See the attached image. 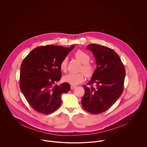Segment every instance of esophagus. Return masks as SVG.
<instances>
[{
	"label": "esophagus",
	"instance_id": "1",
	"mask_svg": "<svg viewBox=\"0 0 147 147\" xmlns=\"http://www.w3.org/2000/svg\"><path fill=\"white\" fill-rule=\"evenodd\" d=\"M76 88V86H75V85H71L70 86V89H71V90H73L74 89H75Z\"/></svg>",
	"mask_w": 147,
	"mask_h": 147
}]
</instances>
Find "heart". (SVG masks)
<instances>
[{
  "label": "heart",
  "instance_id": "obj_1",
  "mask_svg": "<svg viewBox=\"0 0 147 147\" xmlns=\"http://www.w3.org/2000/svg\"><path fill=\"white\" fill-rule=\"evenodd\" d=\"M76 58L78 61L83 63V66L81 70L84 73L85 76L88 78L92 77L95 71V67L94 65L90 63V57L89 55L80 49L78 50L74 54ZM61 69L64 72H66L68 69V58L67 57L64 58L60 63ZM85 76L83 73H69L63 77L64 82L68 83L73 85H76L82 83L84 80Z\"/></svg>",
  "mask_w": 147,
  "mask_h": 147
}]
</instances>
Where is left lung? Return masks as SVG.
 Here are the masks:
<instances>
[{"mask_svg": "<svg viewBox=\"0 0 147 147\" xmlns=\"http://www.w3.org/2000/svg\"><path fill=\"white\" fill-rule=\"evenodd\" d=\"M97 67L91 80L84 85L82 105L85 110L99 114L110 108L123 91L126 70L119 55L104 46L90 44Z\"/></svg>", "mask_w": 147, "mask_h": 147, "instance_id": "1", "label": "left lung"}]
</instances>
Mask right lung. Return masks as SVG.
Returning <instances> with one entry per match:
<instances>
[{"mask_svg":"<svg viewBox=\"0 0 147 147\" xmlns=\"http://www.w3.org/2000/svg\"><path fill=\"white\" fill-rule=\"evenodd\" d=\"M61 46L47 45L32 50L21 63L20 88L30 105L37 112L49 114L62 104L61 95L70 90V85H59L62 72L60 63L73 49Z\"/></svg>","mask_w":147,"mask_h":147,"instance_id":"right-lung-1","label":"right lung"}]
</instances>
